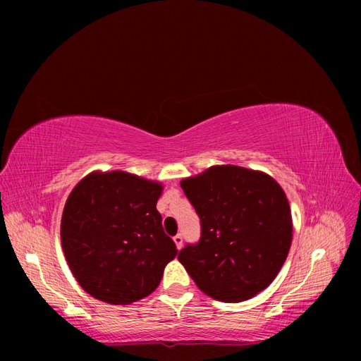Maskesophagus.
<instances>
[{"mask_svg": "<svg viewBox=\"0 0 361 361\" xmlns=\"http://www.w3.org/2000/svg\"><path fill=\"white\" fill-rule=\"evenodd\" d=\"M173 242H175V245H176V248L181 250V247H183V235H181V234H176V235L173 237Z\"/></svg>", "mask_w": 361, "mask_h": 361, "instance_id": "esophagus-1", "label": "esophagus"}]
</instances>
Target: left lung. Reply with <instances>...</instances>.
<instances>
[{"instance_id": "obj_1", "label": "left lung", "mask_w": 361, "mask_h": 361, "mask_svg": "<svg viewBox=\"0 0 361 361\" xmlns=\"http://www.w3.org/2000/svg\"><path fill=\"white\" fill-rule=\"evenodd\" d=\"M202 224V237L178 260L203 293L224 302L256 296L288 256L293 224L287 195L270 175L212 166L181 180Z\"/></svg>"}]
</instances>
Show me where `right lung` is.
Returning <instances> with one entry per match:
<instances>
[{"mask_svg":"<svg viewBox=\"0 0 361 361\" xmlns=\"http://www.w3.org/2000/svg\"><path fill=\"white\" fill-rule=\"evenodd\" d=\"M163 185L124 171L91 172L65 203L60 237L79 286L99 301L127 305L159 286L178 255L161 225Z\"/></svg>","mask_w":361,"mask_h":361,"instance_id":"obj_1","label":"right lung"}]
</instances>
